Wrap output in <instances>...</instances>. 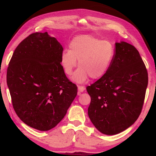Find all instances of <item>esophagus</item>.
Instances as JSON below:
<instances>
[{
	"label": "esophagus",
	"instance_id": "esophagus-1",
	"mask_svg": "<svg viewBox=\"0 0 156 156\" xmlns=\"http://www.w3.org/2000/svg\"><path fill=\"white\" fill-rule=\"evenodd\" d=\"M78 95H80V92H83L84 90H85V87H83V86H78Z\"/></svg>",
	"mask_w": 156,
	"mask_h": 156
}]
</instances>
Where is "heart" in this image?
<instances>
[{
    "mask_svg": "<svg viewBox=\"0 0 156 156\" xmlns=\"http://www.w3.org/2000/svg\"><path fill=\"white\" fill-rule=\"evenodd\" d=\"M115 54L114 45L91 35H82L73 38L61 55L60 63L65 74L71 76L77 66L74 80L84 82L90 77L93 80L102 77L110 68Z\"/></svg>",
    "mask_w": 156,
    "mask_h": 156,
    "instance_id": "b5f03b06",
    "label": "heart"
}]
</instances>
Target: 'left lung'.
<instances>
[{"instance_id": "left-lung-1", "label": "left lung", "mask_w": 156, "mask_h": 156, "mask_svg": "<svg viewBox=\"0 0 156 156\" xmlns=\"http://www.w3.org/2000/svg\"><path fill=\"white\" fill-rule=\"evenodd\" d=\"M147 84V69L137 49L128 43H116L107 72L87 87L92 124L105 135L117 134L130 127L141 114Z\"/></svg>"}]
</instances>
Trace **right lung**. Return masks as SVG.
<instances>
[{
	"mask_svg": "<svg viewBox=\"0 0 156 156\" xmlns=\"http://www.w3.org/2000/svg\"><path fill=\"white\" fill-rule=\"evenodd\" d=\"M62 45L48 33H34L20 43L6 72L13 108L20 119L39 131L55 127L77 95L60 63Z\"/></svg>",
	"mask_w": 156,
	"mask_h": 156,
	"instance_id": "1",
	"label": "right lung"
}]
</instances>
